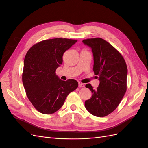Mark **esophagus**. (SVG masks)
<instances>
[{
  "mask_svg": "<svg viewBox=\"0 0 148 148\" xmlns=\"http://www.w3.org/2000/svg\"><path fill=\"white\" fill-rule=\"evenodd\" d=\"M78 85H79V87H84V86H85V85H84V84H83V83H79V84H78Z\"/></svg>",
  "mask_w": 148,
  "mask_h": 148,
  "instance_id": "1",
  "label": "esophagus"
}]
</instances>
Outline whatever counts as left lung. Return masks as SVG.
<instances>
[{"instance_id": "obj_1", "label": "left lung", "mask_w": 148, "mask_h": 148, "mask_svg": "<svg viewBox=\"0 0 148 148\" xmlns=\"http://www.w3.org/2000/svg\"><path fill=\"white\" fill-rule=\"evenodd\" d=\"M83 42L92 49L93 71L100 81L96 89L91 84H86L92 96L84 106L92 115L106 117L117 108L127 91V66L122 54L104 39L91 38Z\"/></svg>"}]
</instances>
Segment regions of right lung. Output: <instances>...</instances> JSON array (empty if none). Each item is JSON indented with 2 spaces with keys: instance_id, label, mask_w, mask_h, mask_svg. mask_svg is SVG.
Returning <instances> with one entry per match:
<instances>
[{
  "instance_id": "1",
  "label": "right lung",
  "mask_w": 148,
  "mask_h": 148,
  "mask_svg": "<svg viewBox=\"0 0 148 148\" xmlns=\"http://www.w3.org/2000/svg\"><path fill=\"white\" fill-rule=\"evenodd\" d=\"M77 40L55 38L34 44L24 60L22 82L26 96L39 112L51 114L64 104L66 96L78 86L75 79L61 80L56 73L64 53Z\"/></svg>"
}]
</instances>
